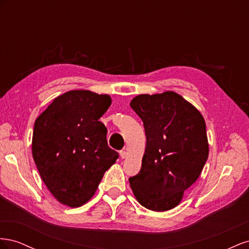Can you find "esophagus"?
<instances>
[{
    "label": "esophagus",
    "instance_id": "esophagus-1",
    "mask_svg": "<svg viewBox=\"0 0 249 249\" xmlns=\"http://www.w3.org/2000/svg\"><path fill=\"white\" fill-rule=\"evenodd\" d=\"M120 157H122V159H125L126 158V155H127V153H126V150L125 149H123V150H120Z\"/></svg>",
    "mask_w": 249,
    "mask_h": 249
}]
</instances>
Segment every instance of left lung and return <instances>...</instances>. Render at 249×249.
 <instances>
[{"mask_svg": "<svg viewBox=\"0 0 249 249\" xmlns=\"http://www.w3.org/2000/svg\"><path fill=\"white\" fill-rule=\"evenodd\" d=\"M130 106L144 124L145 152L137 176L129 178L141 206L164 212L176 208L208 160L206 122L175 91L139 94Z\"/></svg>", "mask_w": 249, "mask_h": 249, "instance_id": "8db88e82", "label": "left lung"}]
</instances>
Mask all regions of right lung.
<instances>
[{
  "mask_svg": "<svg viewBox=\"0 0 249 249\" xmlns=\"http://www.w3.org/2000/svg\"><path fill=\"white\" fill-rule=\"evenodd\" d=\"M108 94L71 90L37 117L32 155L39 175L59 202L81 207L91 198L118 153L108 146L99 119L111 106Z\"/></svg>",
  "mask_w": 249,
  "mask_h": 249,
  "instance_id": "add662e5",
  "label": "right lung"
}]
</instances>
